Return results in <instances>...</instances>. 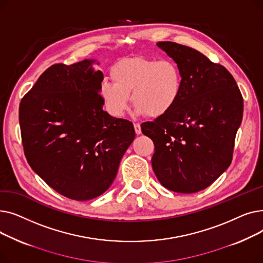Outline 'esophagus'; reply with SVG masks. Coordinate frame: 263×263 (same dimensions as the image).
I'll use <instances>...</instances> for the list:
<instances>
[{"label":"esophagus","instance_id":"34e87169","mask_svg":"<svg viewBox=\"0 0 263 263\" xmlns=\"http://www.w3.org/2000/svg\"><path fill=\"white\" fill-rule=\"evenodd\" d=\"M134 130L136 134H141L142 133V129H141V124L140 123H134Z\"/></svg>","mask_w":263,"mask_h":263}]
</instances>
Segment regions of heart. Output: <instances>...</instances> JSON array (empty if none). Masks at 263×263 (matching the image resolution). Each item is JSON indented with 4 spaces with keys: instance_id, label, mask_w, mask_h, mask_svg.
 Wrapping results in <instances>:
<instances>
[{
    "instance_id": "b5f03b06",
    "label": "heart",
    "mask_w": 263,
    "mask_h": 263,
    "mask_svg": "<svg viewBox=\"0 0 263 263\" xmlns=\"http://www.w3.org/2000/svg\"><path fill=\"white\" fill-rule=\"evenodd\" d=\"M110 78L113 82H101L99 92L107 112L117 118L127 112L131 98L136 115L158 118L168 114L182 96V71L173 59H124L110 68Z\"/></svg>"
}]
</instances>
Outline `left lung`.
<instances>
[{
  "label": "left lung",
  "instance_id": "obj_1",
  "mask_svg": "<svg viewBox=\"0 0 263 263\" xmlns=\"http://www.w3.org/2000/svg\"><path fill=\"white\" fill-rule=\"evenodd\" d=\"M159 48L180 66L181 99L171 112L141 124L155 144L151 159L160 183L183 194L208 187L228 167L242 122L243 97L227 69L172 41Z\"/></svg>",
  "mask_w": 263,
  "mask_h": 263
}]
</instances>
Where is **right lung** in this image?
<instances>
[{
  "label": "right lung",
  "mask_w": 263,
  "mask_h": 263,
  "mask_svg": "<svg viewBox=\"0 0 263 263\" xmlns=\"http://www.w3.org/2000/svg\"><path fill=\"white\" fill-rule=\"evenodd\" d=\"M95 63L52 65L19 106L30 166L53 190L79 201L98 197L110 186L135 137L131 121L103 110V73Z\"/></svg>",
  "instance_id": "1"
}]
</instances>
